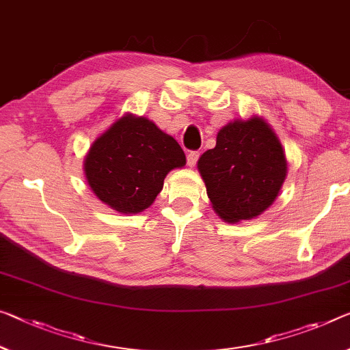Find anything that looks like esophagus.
Here are the masks:
<instances>
[{
  "label": "esophagus",
  "instance_id": "obj_1",
  "mask_svg": "<svg viewBox=\"0 0 350 350\" xmlns=\"http://www.w3.org/2000/svg\"><path fill=\"white\" fill-rule=\"evenodd\" d=\"M198 157H200V152H189V153H187V164H189V167H193V165L197 164Z\"/></svg>",
  "mask_w": 350,
  "mask_h": 350
}]
</instances>
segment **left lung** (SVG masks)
I'll use <instances>...</instances> for the list:
<instances>
[{
    "label": "left lung",
    "mask_w": 350,
    "mask_h": 350,
    "mask_svg": "<svg viewBox=\"0 0 350 350\" xmlns=\"http://www.w3.org/2000/svg\"><path fill=\"white\" fill-rule=\"evenodd\" d=\"M197 169L217 216L238 224L272 206L286 180L288 161L271 125L252 116L220 128L216 147L202 154Z\"/></svg>",
    "instance_id": "obj_1"
}]
</instances>
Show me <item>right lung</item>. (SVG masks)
Returning <instances> with one entry per match:
<instances>
[{"label": "right lung", "instance_id": "right-lung-1", "mask_svg": "<svg viewBox=\"0 0 350 350\" xmlns=\"http://www.w3.org/2000/svg\"><path fill=\"white\" fill-rule=\"evenodd\" d=\"M84 175L98 200L122 214L152 206L170 170L186 165L174 137L147 117L126 112L90 145Z\"/></svg>", "mask_w": 350, "mask_h": 350}]
</instances>
